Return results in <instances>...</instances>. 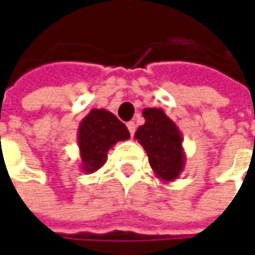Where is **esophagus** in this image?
I'll list each match as a JSON object with an SVG mask.
<instances>
[{"instance_id":"obj_1","label":"esophagus","mask_w":255,"mask_h":255,"mask_svg":"<svg viewBox=\"0 0 255 255\" xmlns=\"http://www.w3.org/2000/svg\"><path fill=\"white\" fill-rule=\"evenodd\" d=\"M128 129H129V132H130V136H133L134 132H136V123L134 122L128 123Z\"/></svg>"}]
</instances>
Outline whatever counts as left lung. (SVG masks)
Instances as JSON below:
<instances>
[{
    "mask_svg": "<svg viewBox=\"0 0 255 255\" xmlns=\"http://www.w3.org/2000/svg\"><path fill=\"white\" fill-rule=\"evenodd\" d=\"M142 113L144 125L137 128L134 139L147 153L154 177L163 183L174 181L186 166L181 132L163 109L146 108Z\"/></svg>",
    "mask_w": 255,
    "mask_h": 255,
    "instance_id": "1",
    "label": "left lung"
}]
</instances>
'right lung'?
Listing matches in <instances>:
<instances>
[{"label":"right lung","mask_w":255,"mask_h":255,"mask_svg":"<svg viewBox=\"0 0 255 255\" xmlns=\"http://www.w3.org/2000/svg\"><path fill=\"white\" fill-rule=\"evenodd\" d=\"M130 133L112 112L92 109L79 123L78 147L84 173H95L108 160V152L118 142L128 140Z\"/></svg>","instance_id":"add662e5"}]
</instances>
